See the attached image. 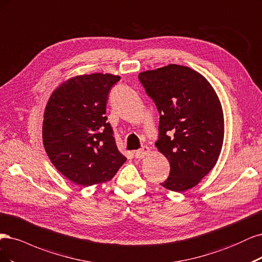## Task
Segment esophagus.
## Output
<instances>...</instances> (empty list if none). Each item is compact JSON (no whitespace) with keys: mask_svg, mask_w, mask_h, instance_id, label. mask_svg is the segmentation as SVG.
<instances>
[{"mask_svg":"<svg viewBox=\"0 0 262 262\" xmlns=\"http://www.w3.org/2000/svg\"><path fill=\"white\" fill-rule=\"evenodd\" d=\"M149 151H150V149L147 146H143L140 149H138L137 151H135V158L136 159L145 158L149 154Z\"/></svg>","mask_w":262,"mask_h":262,"instance_id":"1","label":"esophagus"}]
</instances>
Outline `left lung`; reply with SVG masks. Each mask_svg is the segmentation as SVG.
Here are the masks:
<instances>
[{
	"label": "left lung",
	"mask_w": 262,
	"mask_h": 262,
	"mask_svg": "<svg viewBox=\"0 0 262 262\" xmlns=\"http://www.w3.org/2000/svg\"><path fill=\"white\" fill-rule=\"evenodd\" d=\"M138 79L160 113L156 147L171 166L161 185L173 191L192 188L212 170L221 152L220 100L204 76L187 66L170 64L142 72Z\"/></svg>",
	"instance_id": "8db88e82"
}]
</instances>
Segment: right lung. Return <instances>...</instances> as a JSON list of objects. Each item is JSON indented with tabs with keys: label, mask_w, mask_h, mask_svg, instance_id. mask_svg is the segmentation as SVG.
<instances>
[{
	"label": "right lung",
	"mask_w": 262,
	"mask_h": 262,
	"mask_svg": "<svg viewBox=\"0 0 262 262\" xmlns=\"http://www.w3.org/2000/svg\"><path fill=\"white\" fill-rule=\"evenodd\" d=\"M121 79L111 74L71 78L50 97L42 139L56 170L81 186L110 181L126 161L105 116L108 92Z\"/></svg>",
	"instance_id": "1"
}]
</instances>
